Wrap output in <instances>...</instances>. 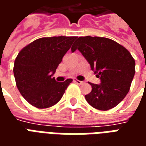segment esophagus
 <instances>
[{
	"label": "esophagus",
	"mask_w": 146,
	"mask_h": 146,
	"mask_svg": "<svg viewBox=\"0 0 146 146\" xmlns=\"http://www.w3.org/2000/svg\"><path fill=\"white\" fill-rule=\"evenodd\" d=\"M74 82L76 83L77 84H83L84 83V81H81V80H76V79L74 80Z\"/></svg>",
	"instance_id": "obj_1"
}]
</instances>
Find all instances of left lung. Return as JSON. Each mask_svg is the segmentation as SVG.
Instances as JSON below:
<instances>
[{
  "label": "left lung",
  "instance_id": "8db88e82",
  "mask_svg": "<svg viewBox=\"0 0 146 146\" xmlns=\"http://www.w3.org/2000/svg\"><path fill=\"white\" fill-rule=\"evenodd\" d=\"M79 50L101 84L89 83L92 92L87 102L99 110L114 108L128 93L135 73V62L123 46L113 40L99 36H80L71 51Z\"/></svg>",
  "mask_w": 146,
  "mask_h": 146
}]
</instances>
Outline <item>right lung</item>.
<instances>
[{"label": "right lung", "instance_id": "right-lung-1", "mask_svg": "<svg viewBox=\"0 0 146 146\" xmlns=\"http://www.w3.org/2000/svg\"><path fill=\"white\" fill-rule=\"evenodd\" d=\"M76 36L42 37L23 48L15 60V79L19 91L30 105L51 107L60 100L72 79L57 82L54 73Z\"/></svg>", "mask_w": 146, "mask_h": 146}]
</instances>
